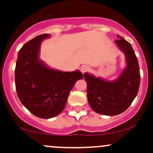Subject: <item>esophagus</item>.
Wrapping results in <instances>:
<instances>
[{
  "instance_id": "34e87169",
  "label": "esophagus",
  "mask_w": 153,
  "mask_h": 153,
  "mask_svg": "<svg viewBox=\"0 0 153 153\" xmlns=\"http://www.w3.org/2000/svg\"><path fill=\"white\" fill-rule=\"evenodd\" d=\"M88 70H89V68H88L87 65H83V66L80 68V70H81V72L83 73H85V72L88 71Z\"/></svg>"
}]
</instances>
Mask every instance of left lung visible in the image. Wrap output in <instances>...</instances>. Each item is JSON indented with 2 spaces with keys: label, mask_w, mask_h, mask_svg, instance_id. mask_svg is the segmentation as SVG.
<instances>
[{
  "label": "left lung",
  "mask_w": 153,
  "mask_h": 153,
  "mask_svg": "<svg viewBox=\"0 0 153 153\" xmlns=\"http://www.w3.org/2000/svg\"><path fill=\"white\" fill-rule=\"evenodd\" d=\"M115 42L124 52L127 66L115 81H107L84 74L87 83V97L89 105L101 115H116L128 108L137 97L140 84L139 66L131 45L117 35Z\"/></svg>",
  "instance_id": "8db88e82"
}]
</instances>
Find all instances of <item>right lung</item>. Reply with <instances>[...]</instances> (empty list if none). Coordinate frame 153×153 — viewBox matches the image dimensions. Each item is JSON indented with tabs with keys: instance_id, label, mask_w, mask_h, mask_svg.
Returning a JSON list of instances; mask_svg holds the SVG:
<instances>
[{
	"instance_id": "right-lung-1",
	"label": "right lung",
	"mask_w": 153,
	"mask_h": 153,
	"mask_svg": "<svg viewBox=\"0 0 153 153\" xmlns=\"http://www.w3.org/2000/svg\"><path fill=\"white\" fill-rule=\"evenodd\" d=\"M49 34L33 38L21 48L15 68V85L20 102L36 116L48 119L65 109L70 91L83 79L77 70L65 72L47 68L39 60L41 43Z\"/></svg>"
}]
</instances>
